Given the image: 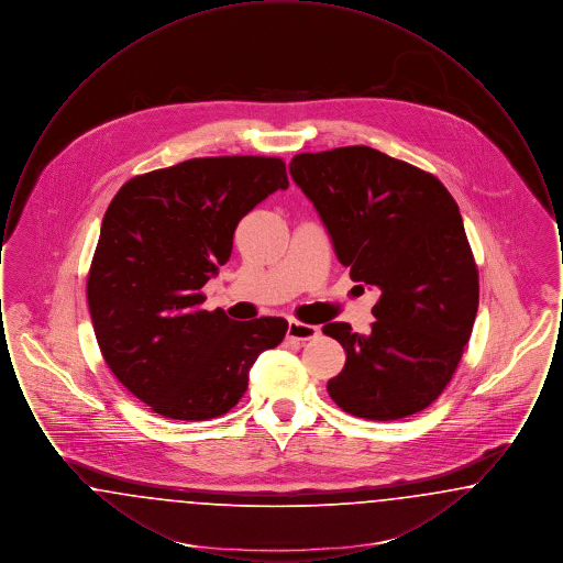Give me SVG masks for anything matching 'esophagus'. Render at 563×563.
Instances as JSON below:
<instances>
[{
    "mask_svg": "<svg viewBox=\"0 0 563 563\" xmlns=\"http://www.w3.org/2000/svg\"><path fill=\"white\" fill-rule=\"evenodd\" d=\"M319 333H321L319 327L306 324V322L289 321V327H287V338L297 340V342H308V340L317 338Z\"/></svg>",
    "mask_w": 563,
    "mask_h": 563,
    "instance_id": "1",
    "label": "esophagus"
}]
</instances>
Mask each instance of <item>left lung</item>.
Masks as SVG:
<instances>
[{"label": "left lung", "mask_w": 563, "mask_h": 563, "mask_svg": "<svg viewBox=\"0 0 563 563\" xmlns=\"http://www.w3.org/2000/svg\"><path fill=\"white\" fill-rule=\"evenodd\" d=\"M289 173L350 278L379 294L372 333H354L349 322L322 327L346 350L329 397L379 422L427 409L450 384L479 306V274L452 194L367 145L299 154Z\"/></svg>", "instance_id": "left-lung-1"}]
</instances>
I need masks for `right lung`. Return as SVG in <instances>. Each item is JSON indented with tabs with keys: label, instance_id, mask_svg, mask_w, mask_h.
I'll use <instances>...</instances> for the list:
<instances>
[{
	"label": "right lung",
	"instance_id": "add662e5",
	"mask_svg": "<svg viewBox=\"0 0 563 563\" xmlns=\"http://www.w3.org/2000/svg\"><path fill=\"white\" fill-rule=\"evenodd\" d=\"M289 188L280 158H194L133 177L113 196L86 283L113 375L170 420H209L241 401L249 372L287 333L280 317L232 321L200 289L232 255L244 214Z\"/></svg>",
	"mask_w": 563,
	"mask_h": 563
}]
</instances>
